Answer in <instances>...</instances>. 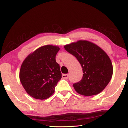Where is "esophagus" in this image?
I'll list each match as a JSON object with an SVG mask.
<instances>
[{
	"label": "esophagus",
	"mask_w": 128,
	"mask_h": 128,
	"mask_svg": "<svg viewBox=\"0 0 128 128\" xmlns=\"http://www.w3.org/2000/svg\"><path fill=\"white\" fill-rule=\"evenodd\" d=\"M68 76H69L68 74H62V78L63 79L66 80V79H68Z\"/></svg>",
	"instance_id": "34e87169"
}]
</instances>
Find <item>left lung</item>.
<instances>
[{
    "label": "left lung",
    "mask_w": 128,
    "mask_h": 128,
    "mask_svg": "<svg viewBox=\"0 0 128 128\" xmlns=\"http://www.w3.org/2000/svg\"><path fill=\"white\" fill-rule=\"evenodd\" d=\"M64 48L77 58L82 68V80L73 85L76 92L88 96L102 92L113 74L112 62L105 51L86 40L66 44Z\"/></svg>",
    "instance_id": "obj_1"
}]
</instances>
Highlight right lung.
Here are the masks:
<instances>
[{
    "label": "right lung",
    "instance_id": "1",
    "mask_svg": "<svg viewBox=\"0 0 128 128\" xmlns=\"http://www.w3.org/2000/svg\"><path fill=\"white\" fill-rule=\"evenodd\" d=\"M59 46L46 45L30 53L21 66L19 77L28 94L36 99L48 98L61 79L59 64L55 57Z\"/></svg>",
    "mask_w": 128,
    "mask_h": 128
}]
</instances>
